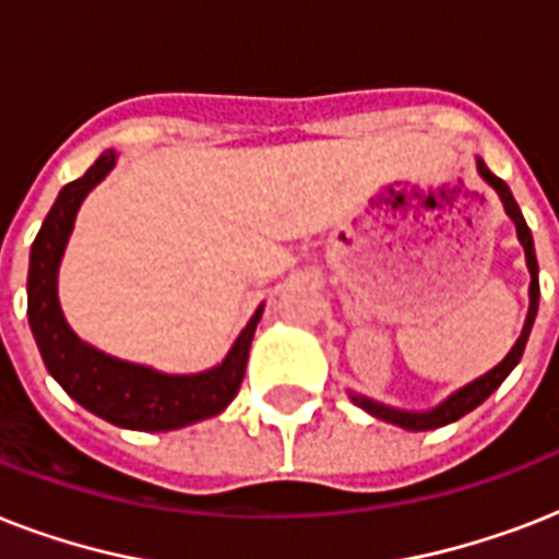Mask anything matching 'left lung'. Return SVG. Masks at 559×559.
Returning a JSON list of instances; mask_svg holds the SVG:
<instances>
[{"mask_svg":"<svg viewBox=\"0 0 559 559\" xmlns=\"http://www.w3.org/2000/svg\"><path fill=\"white\" fill-rule=\"evenodd\" d=\"M478 174L490 182V186L496 188V193L502 197L504 202V211H508V217L516 223V235H520V243L522 249H525V261H528V270H531V307H528V319H525V328H522V336L516 340V345L511 348V354L499 362V366L493 368V371H487L485 377H478L476 382H469V385H464L461 391H455L447 403H441L438 408H432V412H426V415H408V412H400V408H389V406H380V403H373V400H366V397H354V403H359V406L366 408V412H371L373 417H380V420H385V424H397L403 426V429H412V432H426V429H438V426H447L452 424V420H459V417H464L467 412H473L476 406H481L490 394H493L499 385L504 382V377L516 368V362L522 359V350H525V342H528L531 336V324H534V319H537V305H539V275H537V254H534V237H531V228L528 223H525V217H522L520 205H516V200H513L511 188L504 186L502 179L496 177V174H490V168H487L485 162L478 159Z\"/></svg>","mask_w":559,"mask_h":559,"instance_id":"8db88e82","label":"left lung"}]
</instances>
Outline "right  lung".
<instances>
[{"label": "right lung", "mask_w": 559, "mask_h": 559, "mask_svg": "<svg viewBox=\"0 0 559 559\" xmlns=\"http://www.w3.org/2000/svg\"><path fill=\"white\" fill-rule=\"evenodd\" d=\"M116 165V153H100L81 179L60 191L48 217L43 219L37 240L31 246L28 266V324L48 373L92 415L109 424L142 432H168L179 426L211 417L235 400L243 382L249 345L261 310L246 324L240 340L219 368L193 377H168L144 366H130L100 350L83 345L66 324L57 305V266L63 258L66 240L72 235L74 214L83 197L98 186Z\"/></svg>", "instance_id": "1"}]
</instances>
